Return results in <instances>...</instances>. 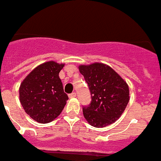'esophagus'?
Returning a JSON list of instances; mask_svg holds the SVG:
<instances>
[{"label": "esophagus", "mask_w": 161, "mask_h": 161, "mask_svg": "<svg viewBox=\"0 0 161 161\" xmlns=\"http://www.w3.org/2000/svg\"><path fill=\"white\" fill-rule=\"evenodd\" d=\"M75 96H76V94H75V92L71 93V94L69 95V98H70V99H73V98H75Z\"/></svg>", "instance_id": "obj_1"}]
</instances>
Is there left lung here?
Wrapping results in <instances>:
<instances>
[{
	"label": "left lung",
	"mask_w": 161,
	"mask_h": 161,
	"mask_svg": "<svg viewBox=\"0 0 161 161\" xmlns=\"http://www.w3.org/2000/svg\"><path fill=\"white\" fill-rule=\"evenodd\" d=\"M91 94V103L83 108V115L89 124L104 127L116 122L129 101V87L114 69L101 62L80 65Z\"/></svg>",
	"instance_id": "obj_1"
}]
</instances>
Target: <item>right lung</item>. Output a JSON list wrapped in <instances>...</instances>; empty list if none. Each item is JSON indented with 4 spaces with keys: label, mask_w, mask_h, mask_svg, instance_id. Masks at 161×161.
<instances>
[{
    "label": "right lung",
    "mask_w": 161,
    "mask_h": 161,
    "mask_svg": "<svg viewBox=\"0 0 161 161\" xmlns=\"http://www.w3.org/2000/svg\"><path fill=\"white\" fill-rule=\"evenodd\" d=\"M65 63L48 61L38 65L23 80L19 97L25 112L39 123L57 119L66 105L68 96L59 77Z\"/></svg>",
    "instance_id": "add662e5"
}]
</instances>
